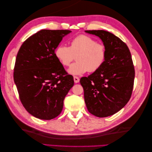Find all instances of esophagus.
<instances>
[{"label": "esophagus", "instance_id": "1", "mask_svg": "<svg viewBox=\"0 0 152 152\" xmlns=\"http://www.w3.org/2000/svg\"><path fill=\"white\" fill-rule=\"evenodd\" d=\"M74 83H78L80 82V78L77 76H74Z\"/></svg>", "mask_w": 152, "mask_h": 152}]
</instances>
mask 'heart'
Wrapping results in <instances>:
<instances>
[{
    "instance_id": "1",
    "label": "heart",
    "mask_w": 152,
    "mask_h": 152,
    "mask_svg": "<svg viewBox=\"0 0 152 152\" xmlns=\"http://www.w3.org/2000/svg\"><path fill=\"white\" fill-rule=\"evenodd\" d=\"M55 56L63 66H69L76 56L77 61L71 64L67 71L71 75L78 76L88 70L95 72L101 68L106 59V48L92 37L81 34L71 40L70 47L59 45Z\"/></svg>"
}]
</instances>
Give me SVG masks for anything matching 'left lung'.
<instances>
[{
	"label": "left lung",
	"mask_w": 152,
	"mask_h": 152,
	"mask_svg": "<svg viewBox=\"0 0 152 152\" xmlns=\"http://www.w3.org/2000/svg\"><path fill=\"white\" fill-rule=\"evenodd\" d=\"M85 32L98 37L106 48L101 68L80 79L85 102L91 114L108 117L124 108L131 98L134 79L133 60L127 45L114 34L103 30Z\"/></svg>",
	"instance_id": "obj_1"
}]
</instances>
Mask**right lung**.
Here are the masks:
<instances>
[{"mask_svg":"<svg viewBox=\"0 0 152 152\" xmlns=\"http://www.w3.org/2000/svg\"><path fill=\"white\" fill-rule=\"evenodd\" d=\"M71 32L41 30L28 38L18 51L14 82L22 104L35 118L50 120L59 115L74 86L72 76L55 56L63 38Z\"/></svg>","mask_w":152,"mask_h":152,"instance_id":"obj_1","label":"right lung"}]
</instances>
